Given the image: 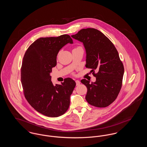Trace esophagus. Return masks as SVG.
I'll use <instances>...</instances> for the list:
<instances>
[{
  "instance_id": "esophagus-1",
  "label": "esophagus",
  "mask_w": 147,
  "mask_h": 147,
  "mask_svg": "<svg viewBox=\"0 0 147 147\" xmlns=\"http://www.w3.org/2000/svg\"><path fill=\"white\" fill-rule=\"evenodd\" d=\"M76 85H79V84H80V81H79V80H76Z\"/></svg>"
}]
</instances>
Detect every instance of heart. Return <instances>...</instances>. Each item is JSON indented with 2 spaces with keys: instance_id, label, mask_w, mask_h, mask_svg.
Listing matches in <instances>:
<instances>
[{
  "instance_id": "1",
  "label": "heart",
  "mask_w": 147,
  "mask_h": 147,
  "mask_svg": "<svg viewBox=\"0 0 147 147\" xmlns=\"http://www.w3.org/2000/svg\"><path fill=\"white\" fill-rule=\"evenodd\" d=\"M78 47H77V48H78ZM77 48H76V49H77Z\"/></svg>"
}]
</instances>
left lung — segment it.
<instances>
[{
    "label": "left lung",
    "mask_w": 147,
    "mask_h": 147,
    "mask_svg": "<svg viewBox=\"0 0 147 147\" xmlns=\"http://www.w3.org/2000/svg\"><path fill=\"white\" fill-rule=\"evenodd\" d=\"M71 37L83 42L86 50V68L91 71L96 82L83 79L88 91L85 99L90 104L105 107L116 99L121 90L124 67L119 53L112 42L101 31L94 28H83ZM98 72L95 74L94 70Z\"/></svg>",
    "instance_id": "8db88e82"
}]
</instances>
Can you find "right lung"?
<instances>
[{
    "label": "right lung",
    "instance_id": "add662e5",
    "mask_svg": "<svg viewBox=\"0 0 147 147\" xmlns=\"http://www.w3.org/2000/svg\"><path fill=\"white\" fill-rule=\"evenodd\" d=\"M68 43H73L68 35L41 37L29 46L23 58L21 82L25 97L37 112L48 117H57L68 110L76 85L67 78L54 86L50 76L58 53Z\"/></svg>",
    "mask_w": 147,
    "mask_h": 147
}]
</instances>
